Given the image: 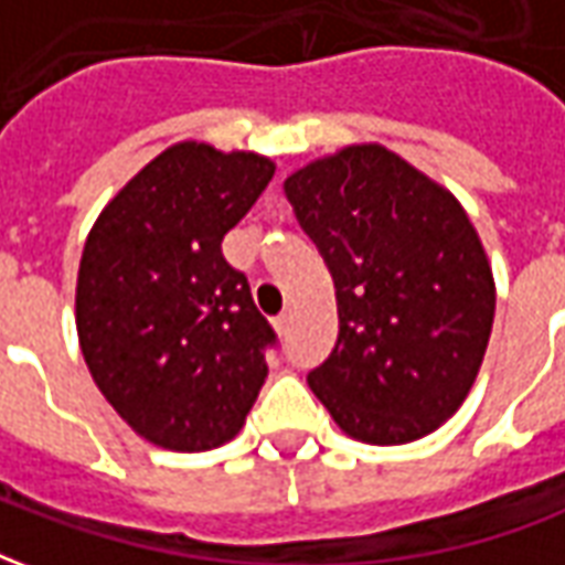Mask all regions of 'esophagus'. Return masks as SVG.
I'll return each instance as SVG.
<instances>
[{
    "instance_id": "1",
    "label": "esophagus",
    "mask_w": 565,
    "mask_h": 565,
    "mask_svg": "<svg viewBox=\"0 0 565 565\" xmlns=\"http://www.w3.org/2000/svg\"><path fill=\"white\" fill-rule=\"evenodd\" d=\"M290 311H281V315H278V318L271 320V327H275V332H278V335H287V330H290Z\"/></svg>"
}]
</instances>
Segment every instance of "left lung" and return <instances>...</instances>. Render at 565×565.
Wrapping results in <instances>:
<instances>
[{"mask_svg": "<svg viewBox=\"0 0 565 565\" xmlns=\"http://www.w3.org/2000/svg\"><path fill=\"white\" fill-rule=\"evenodd\" d=\"M284 193L330 266L339 306V342L308 387L356 441L436 433L472 391L497 311L466 209L384 145L311 160Z\"/></svg>", "mask_w": 565, "mask_h": 565, "instance_id": "8db88e82", "label": "left lung"}]
</instances>
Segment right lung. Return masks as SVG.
<instances>
[{"instance_id": "add662e5", "label": "right lung", "mask_w": 565, "mask_h": 565, "mask_svg": "<svg viewBox=\"0 0 565 565\" xmlns=\"http://www.w3.org/2000/svg\"><path fill=\"white\" fill-rule=\"evenodd\" d=\"M271 174L254 150L178 141L117 190L84 242L81 354L111 408L157 448H221L257 403L275 332L221 242Z\"/></svg>"}]
</instances>
